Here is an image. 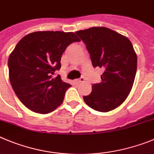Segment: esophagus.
<instances>
[{
	"label": "esophagus",
	"instance_id": "esophagus-1",
	"mask_svg": "<svg viewBox=\"0 0 154 154\" xmlns=\"http://www.w3.org/2000/svg\"><path fill=\"white\" fill-rule=\"evenodd\" d=\"M75 82H76V83H77V84H80V83L84 82H85V79H84V78H82H82H80L79 79L75 80Z\"/></svg>",
	"mask_w": 154,
	"mask_h": 154
}]
</instances>
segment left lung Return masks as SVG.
Returning <instances> with one entry per match:
<instances>
[{"mask_svg": "<svg viewBox=\"0 0 154 154\" xmlns=\"http://www.w3.org/2000/svg\"><path fill=\"white\" fill-rule=\"evenodd\" d=\"M75 33L86 45L93 67L105 70L101 82L93 85L83 99L95 111H112L126 100L133 87L137 64L133 45L128 37L104 26Z\"/></svg>", "mask_w": 154, "mask_h": 154, "instance_id": "obj_1", "label": "left lung"}]
</instances>
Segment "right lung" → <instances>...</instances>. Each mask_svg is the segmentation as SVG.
<instances>
[{
    "mask_svg": "<svg viewBox=\"0 0 154 154\" xmlns=\"http://www.w3.org/2000/svg\"><path fill=\"white\" fill-rule=\"evenodd\" d=\"M80 39L72 32L37 31L18 42L8 58L9 79L20 101L39 114L52 112L61 105L71 87L60 75L53 77L61 68L66 47Z\"/></svg>",
    "mask_w": 154,
    "mask_h": 154,
    "instance_id": "add662e5",
    "label": "right lung"
}]
</instances>
